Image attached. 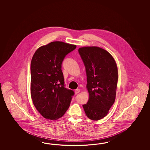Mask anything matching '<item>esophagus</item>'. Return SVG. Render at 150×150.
<instances>
[{
    "label": "esophagus",
    "instance_id": "obj_1",
    "mask_svg": "<svg viewBox=\"0 0 150 150\" xmlns=\"http://www.w3.org/2000/svg\"><path fill=\"white\" fill-rule=\"evenodd\" d=\"M80 89H79V88H77V89L75 90V93H76V94H78V93H79L80 92Z\"/></svg>",
    "mask_w": 150,
    "mask_h": 150
}]
</instances>
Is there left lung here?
I'll return each mask as SVG.
<instances>
[{
  "instance_id": "left-lung-1",
  "label": "left lung",
  "mask_w": 150,
  "mask_h": 150,
  "mask_svg": "<svg viewBox=\"0 0 150 150\" xmlns=\"http://www.w3.org/2000/svg\"><path fill=\"white\" fill-rule=\"evenodd\" d=\"M78 52L85 67L89 99L83 107L86 116L98 121L107 115L115 102L118 71L114 58L96 47H83Z\"/></svg>"
}]
</instances>
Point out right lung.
Masks as SVG:
<instances>
[{"label":"right lung","instance_id":"right-lung-1","mask_svg":"<svg viewBox=\"0 0 150 150\" xmlns=\"http://www.w3.org/2000/svg\"><path fill=\"white\" fill-rule=\"evenodd\" d=\"M76 45L52 42L38 48L30 64V92L35 108L45 118L62 117L70 105L74 91L65 87L62 64Z\"/></svg>","mask_w":150,"mask_h":150}]
</instances>
